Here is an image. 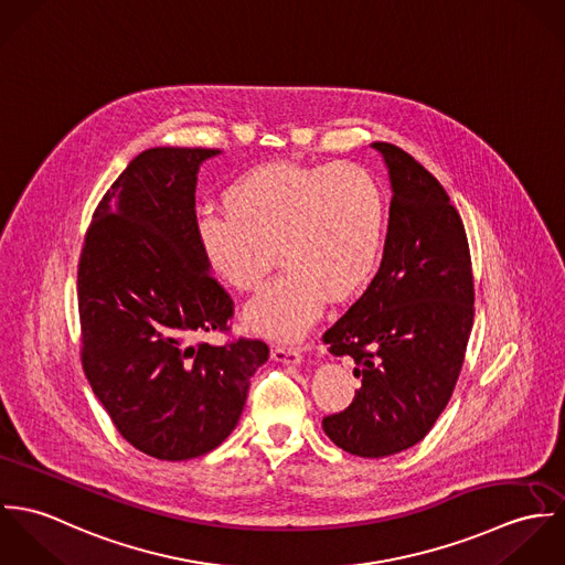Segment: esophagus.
I'll list each match as a JSON object with an SVG mask.
<instances>
[{
	"mask_svg": "<svg viewBox=\"0 0 565 565\" xmlns=\"http://www.w3.org/2000/svg\"><path fill=\"white\" fill-rule=\"evenodd\" d=\"M271 356L280 363H289V365H298L302 361V352L298 348H291V345H274L271 348Z\"/></svg>",
	"mask_w": 565,
	"mask_h": 565,
	"instance_id": "1",
	"label": "esophagus"
}]
</instances>
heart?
Returning a JSON list of instances; mask_svg holds the SVG:
<instances>
[{
  "label": "heart",
  "mask_w": 565,
  "mask_h": 565,
  "mask_svg": "<svg viewBox=\"0 0 565 565\" xmlns=\"http://www.w3.org/2000/svg\"><path fill=\"white\" fill-rule=\"evenodd\" d=\"M226 209L198 220L204 256L237 291H254L278 258L285 269L245 309L274 339L300 337L323 300L352 298L374 274L385 237V193L356 162H271L226 191Z\"/></svg>",
  "instance_id": "heart-1"
}]
</instances>
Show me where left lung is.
<instances>
[{
  "label": "left lung",
  "mask_w": 565,
  "mask_h": 565,
  "mask_svg": "<svg viewBox=\"0 0 565 565\" xmlns=\"http://www.w3.org/2000/svg\"><path fill=\"white\" fill-rule=\"evenodd\" d=\"M394 186L383 263L326 332L361 379L350 406L322 419L345 452L381 459L422 441L450 401L475 322V276L461 215L439 180L392 143H374Z\"/></svg>",
  "instance_id": "left-lung-1"
}]
</instances>
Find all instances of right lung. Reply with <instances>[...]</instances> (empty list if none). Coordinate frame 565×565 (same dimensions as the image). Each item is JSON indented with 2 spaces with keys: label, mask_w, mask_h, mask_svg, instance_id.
I'll list each match as a JSON object with an SVG mask.
<instances>
[{
  "label": "right lung",
  "mask_w": 565,
  "mask_h": 565,
  "mask_svg": "<svg viewBox=\"0 0 565 565\" xmlns=\"http://www.w3.org/2000/svg\"><path fill=\"white\" fill-rule=\"evenodd\" d=\"M220 150L152 148L99 200L78 260L81 361L119 435L161 461L217 448L237 426L260 339L228 334L235 302L198 237L200 162Z\"/></svg>",
  "instance_id": "1"
}]
</instances>
